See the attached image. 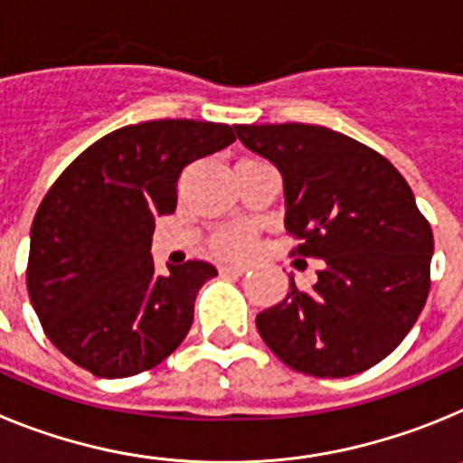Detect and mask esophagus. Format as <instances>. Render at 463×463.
Segmentation results:
<instances>
[{"label": "esophagus", "instance_id": "obj_1", "mask_svg": "<svg viewBox=\"0 0 463 463\" xmlns=\"http://www.w3.org/2000/svg\"><path fill=\"white\" fill-rule=\"evenodd\" d=\"M248 269L250 267H245V264H222V267H220V273H222V276H243Z\"/></svg>", "mask_w": 463, "mask_h": 463}]
</instances>
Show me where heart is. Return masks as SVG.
Listing matches in <instances>:
<instances>
[{
    "label": "heart",
    "mask_w": 463,
    "mask_h": 463,
    "mask_svg": "<svg viewBox=\"0 0 463 463\" xmlns=\"http://www.w3.org/2000/svg\"><path fill=\"white\" fill-rule=\"evenodd\" d=\"M255 239H252L250 229L245 227H229L218 232L211 239V250L218 257H241L252 250Z\"/></svg>",
    "instance_id": "obj_1"
}]
</instances>
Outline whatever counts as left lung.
Returning <instances> with one entry per match:
<instances>
[{"mask_svg": "<svg viewBox=\"0 0 463 463\" xmlns=\"http://www.w3.org/2000/svg\"><path fill=\"white\" fill-rule=\"evenodd\" d=\"M241 143L282 174L285 227L297 257L325 261L313 289L257 315L289 369L315 378L362 373L394 353L427 304L431 224L390 159L320 125H236Z\"/></svg>", "mask_w": 463, "mask_h": 463, "instance_id": "left-lung-1", "label": "left lung"}]
</instances>
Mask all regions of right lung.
<instances>
[{"label":"right lung","instance_id":"1","mask_svg":"<svg viewBox=\"0 0 463 463\" xmlns=\"http://www.w3.org/2000/svg\"><path fill=\"white\" fill-rule=\"evenodd\" d=\"M220 122L150 120L94 141L43 196L32 222L27 292L52 345L99 378L165 362L190 331L194 298L218 276L192 260L155 271V218L178 202L190 162L234 143Z\"/></svg>","mask_w":463,"mask_h":463}]
</instances>
